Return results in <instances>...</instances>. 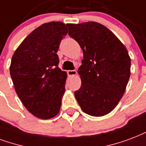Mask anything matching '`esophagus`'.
<instances>
[{
    "label": "esophagus",
    "mask_w": 146,
    "mask_h": 146,
    "mask_svg": "<svg viewBox=\"0 0 146 146\" xmlns=\"http://www.w3.org/2000/svg\"><path fill=\"white\" fill-rule=\"evenodd\" d=\"M76 73H77V72H76V70H75L67 71V74H68V76H73L76 75Z\"/></svg>",
    "instance_id": "obj_1"
}]
</instances>
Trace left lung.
<instances>
[{"label":"left lung","mask_w":146,"mask_h":146,"mask_svg":"<svg viewBox=\"0 0 146 146\" xmlns=\"http://www.w3.org/2000/svg\"><path fill=\"white\" fill-rule=\"evenodd\" d=\"M68 34L83 50L78 73L80 88L74 92L84 113L102 116L116 106L130 76L131 60L115 34L96 22L67 24Z\"/></svg>","instance_id":"1"}]
</instances>
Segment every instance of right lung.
I'll list each match as a JSON object with an SVG mask.
<instances>
[{"instance_id": "obj_1", "label": "right lung", "mask_w": 146, "mask_h": 146, "mask_svg": "<svg viewBox=\"0 0 146 146\" xmlns=\"http://www.w3.org/2000/svg\"><path fill=\"white\" fill-rule=\"evenodd\" d=\"M67 34L62 22L42 24L29 34L14 53L10 73L20 100L36 117L47 119L60 110L66 73L56 54Z\"/></svg>"}]
</instances>
